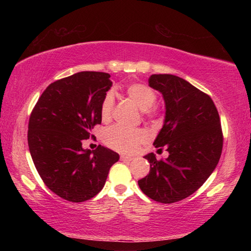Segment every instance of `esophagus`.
Returning a JSON list of instances; mask_svg holds the SVG:
<instances>
[{
    "instance_id": "34e87169",
    "label": "esophagus",
    "mask_w": 251,
    "mask_h": 251,
    "mask_svg": "<svg viewBox=\"0 0 251 251\" xmlns=\"http://www.w3.org/2000/svg\"><path fill=\"white\" fill-rule=\"evenodd\" d=\"M121 160H123V161H130V160H133V157L126 156V155H122L121 156Z\"/></svg>"
}]
</instances>
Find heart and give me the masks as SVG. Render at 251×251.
Returning <instances> with one entry per match:
<instances>
[{
	"label": "heart",
	"instance_id": "obj_1",
	"mask_svg": "<svg viewBox=\"0 0 251 251\" xmlns=\"http://www.w3.org/2000/svg\"><path fill=\"white\" fill-rule=\"evenodd\" d=\"M127 96L131 101L141 108L146 116H154V110L151 107L156 103V92L145 84L135 83L129 85L126 90ZM114 108V95L108 93L100 105V117L103 121L110 120ZM147 139V133L144 129H128L122 126H113L105 131L104 142L113 150L122 152H134L138 146Z\"/></svg>",
	"mask_w": 251,
	"mask_h": 251
}]
</instances>
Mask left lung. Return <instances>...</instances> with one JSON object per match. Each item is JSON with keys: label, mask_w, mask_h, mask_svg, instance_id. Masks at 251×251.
<instances>
[{"label": "left lung", "mask_w": 251, "mask_h": 251, "mask_svg": "<svg viewBox=\"0 0 251 251\" xmlns=\"http://www.w3.org/2000/svg\"><path fill=\"white\" fill-rule=\"evenodd\" d=\"M150 86L165 101V120L154 146L166 147L168 157L157 160L150 152V174L138 180L152 201L173 203L201 188L217 166L223 151L218 110L209 96L184 78L154 74Z\"/></svg>", "instance_id": "8db88e82"}]
</instances>
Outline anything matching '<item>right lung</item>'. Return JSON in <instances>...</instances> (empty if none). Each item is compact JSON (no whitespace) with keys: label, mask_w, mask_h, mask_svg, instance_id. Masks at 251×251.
Listing matches in <instances>:
<instances>
[{"label":"right lung","mask_w":251,"mask_h":251,"mask_svg":"<svg viewBox=\"0 0 251 251\" xmlns=\"http://www.w3.org/2000/svg\"><path fill=\"white\" fill-rule=\"evenodd\" d=\"M108 73L79 72L50 84L33 108L27 142L44 184L63 199L82 202L96 196L120 155L100 145L84 150L110 87Z\"/></svg>","instance_id":"add662e5"}]
</instances>
